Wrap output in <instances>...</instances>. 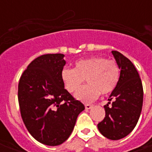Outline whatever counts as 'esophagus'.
Listing matches in <instances>:
<instances>
[{
  "mask_svg": "<svg viewBox=\"0 0 152 152\" xmlns=\"http://www.w3.org/2000/svg\"><path fill=\"white\" fill-rule=\"evenodd\" d=\"M85 107H86V110H89V109L92 108L93 105H91V104H86V105H85Z\"/></svg>",
  "mask_w": 152,
  "mask_h": 152,
  "instance_id": "esophagus-1",
  "label": "esophagus"
}]
</instances>
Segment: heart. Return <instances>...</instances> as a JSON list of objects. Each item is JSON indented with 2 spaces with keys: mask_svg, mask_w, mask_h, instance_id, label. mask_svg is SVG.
<instances>
[{
  "mask_svg": "<svg viewBox=\"0 0 152 152\" xmlns=\"http://www.w3.org/2000/svg\"><path fill=\"white\" fill-rule=\"evenodd\" d=\"M61 79L69 93L76 92L86 79L88 84L81 87L75 97L81 102H90L100 94L107 95L114 91L120 80V68L114 60L91 57L76 62L74 69L63 68Z\"/></svg>",
  "mask_w": 152,
  "mask_h": 152,
  "instance_id": "heart-1",
  "label": "heart"
}]
</instances>
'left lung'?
Wrapping results in <instances>:
<instances>
[{
  "instance_id": "1",
  "label": "left lung",
  "mask_w": 152,
  "mask_h": 152,
  "mask_svg": "<svg viewBox=\"0 0 152 152\" xmlns=\"http://www.w3.org/2000/svg\"><path fill=\"white\" fill-rule=\"evenodd\" d=\"M121 69L117 86L104 106L105 117L98 124L99 132L111 140H119L130 134L140 117L143 89L137 69L130 60L118 51H112ZM114 99L112 107L110 102Z\"/></svg>"
}]
</instances>
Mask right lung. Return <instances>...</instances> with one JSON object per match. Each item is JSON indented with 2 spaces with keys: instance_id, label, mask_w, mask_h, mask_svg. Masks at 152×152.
<instances>
[{
  "instance_id": "obj_1",
  "label": "right lung",
  "mask_w": 152,
  "mask_h": 152,
  "mask_svg": "<svg viewBox=\"0 0 152 152\" xmlns=\"http://www.w3.org/2000/svg\"><path fill=\"white\" fill-rule=\"evenodd\" d=\"M63 53H48L35 58L18 83L21 116L32 137L47 146H58L69 137L82 102L64 89L61 72L66 64Z\"/></svg>"
}]
</instances>
